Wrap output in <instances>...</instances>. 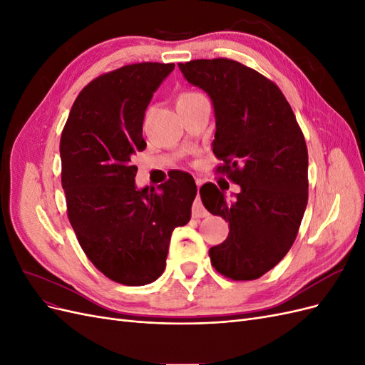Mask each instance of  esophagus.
Wrapping results in <instances>:
<instances>
[{"label":"esophagus","mask_w":365,"mask_h":365,"mask_svg":"<svg viewBox=\"0 0 365 365\" xmlns=\"http://www.w3.org/2000/svg\"><path fill=\"white\" fill-rule=\"evenodd\" d=\"M196 184H197V196H196L195 204H193V216L195 217H204V216H207V212H205V208H204V205L201 202V197H200L201 181H196Z\"/></svg>","instance_id":"esophagus-1"}]
</instances>
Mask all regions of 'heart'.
Wrapping results in <instances>:
<instances>
[{"label": "heart", "mask_w": 365, "mask_h": 365, "mask_svg": "<svg viewBox=\"0 0 365 365\" xmlns=\"http://www.w3.org/2000/svg\"><path fill=\"white\" fill-rule=\"evenodd\" d=\"M200 96H202V94H201V93H196V91H184V93H181L180 97H178V103L187 102V101H192V98L200 97Z\"/></svg>", "instance_id": "heart-1"}]
</instances>
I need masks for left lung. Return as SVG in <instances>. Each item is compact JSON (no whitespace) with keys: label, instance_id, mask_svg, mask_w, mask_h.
I'll use <instances>...</instances> for the list:
<instances>
[{"label":"left lung","instance_id":"left-lung-1","mask_svg":"<svg viewBox=\"0 0 365 365\" xmlns=\"http://www.w3.org/2000/svg\"><path fill=\"white\" fill-rule=\"evenodd\" d=\"M178 67L215 108L217 173L240 185L228 202L215 184L201 187L212 215L230 224L228 237L208 251L231 280H256L291 250L307 205V148L280 88L240 62L196 59Z\"/></svg>","mask_w":365,"mask_h":365}]
</instances>
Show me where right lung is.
<instances>
[{"label": "right lung", "mask_w": 365, "mask_h": 365, "mask_svg": "<svg viewBox=\"0 0 365 365\" xmlns=\"http://www.w3.org/2000/svg\"><path fill=\"white\" fill-rule=\"evenodd\" d=\"M175 63L141 62L105 73L74 101L61 135L62 189L76 237L94 267L126 286L155 282L172 231L190 220L196 184L178 173L135 185L132 158L146 149L143 120Z\"/></svg>", "instance_id": "obj_1"}]
</instances>
